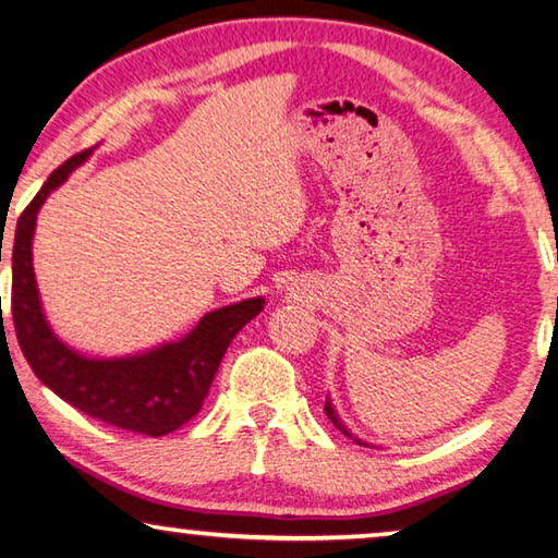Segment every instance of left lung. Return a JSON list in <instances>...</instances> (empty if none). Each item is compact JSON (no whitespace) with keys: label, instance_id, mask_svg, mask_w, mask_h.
I'll list each match as a JSON object with an SVG mask.
<instances>
[{"label":"left lung","instance_id":"left-lung-1","mask_svg":"<svg viewBox=\"0 0 558 558\" xmlns=\"http://www.w3.org/2000/svg\"><path fill=\"white\" fill-rule=\"evenodd\" d=\"M325 413H327V418H329V421H332V423H335V426H337L339 430H342L347 438H352L354 442H359V446H366V442H364L362 438H356V436H354V433H352V430H349V428L344 426V423H342V418H339V415H337V411H335V405H332V401H329V399L325 401Z\"/></svg>","mask_w":558,"mask_h":558}]
</instances>
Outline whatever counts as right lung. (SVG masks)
<instances>
[{"label": "right lung", "instance_id": "obj_1", "mask_svg": "<svg viewBox=\"0 0 558 558\" xmlns=\"http://www.w3.org/2000/svg\"><path fill=\"white\" fill-rule=\"evenodd\" d=\"M90 155L93 149H86L63 162L19 216L14 245L9 251L16 339L39 381L73 409L122 430L145 433L153 438L167 436L199 413L231 339L260 313L266 300L248 298L211 310L177 342H165L130 356H86L56 337L44 315L34 276L36 216L46 196Z\"/></svg>", "mask_w": 558, "mask_h": 558}]
</instances>
